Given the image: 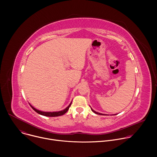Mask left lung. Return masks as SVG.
Masks as SVG:
<instances>
[{"label": "left lung", "instance_id": "obj_1", "mask_svg": "<svg viewBox=\"0 0 157 157\" xmlns=\"http://www.w3.org/2000/svg\"><path fill=\"white\" fill-rule=\"evenodd\" d=\"M91 110H92V111L93 112V113H94L95 114H99V115H104L103 114H101V113H98V112H96L95 110H94L91 107Z\"/></svg>", "mask_w": 157, "mask_h": 157}]
</instances>
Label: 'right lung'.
<instances>
[{"label":"right lung","instance_id":"1","mask_svg":"<svg viewBox=\"0 0 157 157\" xmlns=\"http://www.w3.org/2000/svg\"><path fill=\"white\" fill-rule=\"evenodd\" d=\"M71 103H72V102L70 104V105L68 107H67L66 109H64V110H61V111H58V112H43V111H41V110H39L38 109H36L32 105H31L30 104V105L32 107V108L36 112V113H37L38 114H40V115H42V116H47V117H57V116H62V115L66 113V112L68 110L70 107L71 105Z\"/></svg>","mask_w":157,"mask_h":157}]
</instances>
